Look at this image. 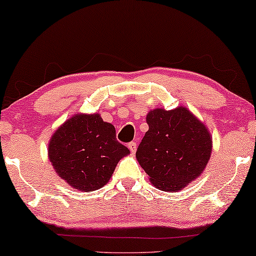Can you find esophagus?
<instances>
[{"mask_svg": "<svg viewBox=\"0 0 256 256\" xmlns=\"http://www.w3.org/2000/svg\"><path fill=\"white\" fill-rule=\"evenodd\" d=\"M128 148L130 150L132 153H135L136 150H137V144L135 143V142H130V143L128 144Z\"/></svg>", "mask_w": 256, "mask_h": 256, "instance_id": "1", "label": "esophagus"}]
</instances>
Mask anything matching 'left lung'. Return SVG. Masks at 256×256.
Instances as JSON below:
<instances>
[{
	"mask_svg": "<svg viewBox=\"0 0 256 256\" xmlns=\"http://www.w3.org/2000/svg\"><path fill=\"white\" fill-rule=\"evenodd\" d=\"M148 130L136 158L150 182L164 192H178L200 177L212 153L208 129L184 106L154 108L146 116Z\"/></svg>",
	"mask_w": 256,
	"mask_h": 256,
	"instance_id": "1",
	"label": "left lung"
}]
</instances>
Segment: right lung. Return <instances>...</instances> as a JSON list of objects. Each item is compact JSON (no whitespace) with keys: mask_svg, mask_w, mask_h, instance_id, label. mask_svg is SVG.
I'll list each match as a JSON object with an SVG mask.
<instances>
[{"mask_svg":"<svg viewBox=\"0 0 256 256\" xmlns=\"http://www.w3.org/2000/svg\"><path fill=\"white\" fill-rule=\"evenodd\" d=\"M48 158L69 186L82 192L102 188L129 150L116 138V128L100 114L79 113L58 128L48 143Z\"/></svg>","mask_w":256,"mask_h":256,"instance_id":"1","label":"right lung"}]
</instances>
